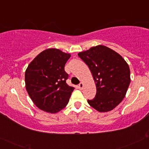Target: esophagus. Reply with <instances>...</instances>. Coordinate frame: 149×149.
I'll use <instances>...</instances> for the list:
<instances>
[{"instance_id":"obj_1","label":"esophagus","mask_w":149,"mask_h":149,"mask_svg":"<svg viewBox=\"0 0 149 149\" xmlns=\"http://www.w3.org/2000/svg\"><path fill=\"white\" fill-rule=\"evenodd\" d=\"M78 88H79L80 90H82L83 88V83H80L79 85H78Z\"/></svg>"}]
</instances>
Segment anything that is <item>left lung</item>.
I'll return each mask as SVG.
<instances>
[{"label":"left lung","mask_w":149,"mask_h":149,"mask_svg":"<svg viewBox=\"0 0 149 149\" xmlns=\"http://www.w3.org/2000/svg\"><path fill=\"white\" fill-rule=\"evenodd\" d=\"M88 66L96 83L97 93L88 104L100 112L111 111L122 102L130 83V71L120 55L104 45L78 53Z\"/></svg>","instance_id":"8db88e82"}]
</instances>
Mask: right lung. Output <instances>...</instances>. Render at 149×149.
<instances>
[{"label":"right lung","mask_w":149,"mask_h":149,"mask_svg":"<svg viewBox=\"0 0 149 149\" xmlns=\"http://www.w3.org/2000/svg\"><path fill=\"white\" fill-rule=\"evenodd\" d=\"M71 54L55 48L42 51L29 64L25 72L26 89L38 108L55 113L67 105L74 88L66 80L65 64Z\"/></svg>","instance_id":"obj_1"}]
</instances>
